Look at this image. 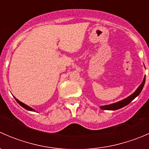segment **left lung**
I'll return each instance as SVG.
<instances>
[{"label":"left lung","instance_id":"obj_1","mask_svg":"<svg viewBox=\"0 0 149 149\" xmlns=\"http://www.w3.org/2000/svg\"><path fill=\"white\" fill-rule=\"evenodd\" d=\"M145 80H146V77L144 78L142 84L140 85V86L137 88V90H136V91H135L133 94H131L130 97H127V98L125 99V100H122V101L118 102L112 104L105 105V106H101L100 107V108L102 109H104V110H116V109H120V108L123 107L127 105L128 104H130V102H131L133 101V100H134L136 97H138V96L140 94V93L141 92L143 88L144 84H145Z\"/></svg>","mask_w":149,"mask_h":149}]
</instances>
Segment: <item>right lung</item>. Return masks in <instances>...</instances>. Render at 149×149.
<instances>
[{"label": "right lung", "mask_w": 149, "mask_h": 149, "mask_svg": "<svg viewBox=\"0 0 149 149\" xmlns=\"http://www.w3.org/2000/svg\"><path fill=\"white\" fill-rule=\"evenodd\" d=\"M15 98V97H14ZM15 100H16V102H17L19 104L21 105V106L22 107H24V109H27V110H30V111H34V109H33L32 108H31V107H29V106H27V105H26L25 104H24V103H22V102H21L20 101H19V100H18L16 98H15Z\"/></svg>", "instance_id": "obj_1"}]
</instances>
